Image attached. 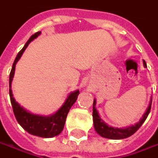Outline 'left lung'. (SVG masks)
Wrapping results in <instances>:
<instances>
[{
    "label": "left lung",
    "instance_id": "obj_1",
    "mask_svg": "<svg viewBox=\"0 0 158 158\" xmlns=\"http://www.w3.org/2000/svg\"><path fill=\"white\" fill-rule=\"evenodd\" d=\"M143 66L147 68L145 61H143ZM151 102H152V99L151 100L150 105L148 107L147 110H146L145 114L143 115V118L141 119L139 123H137L136 124L133 126H130L126 129H118V128H114V127H110L108 126L100 118V116L98 115V112L96 110V100H94L93 102V122H94V127L96 131L102 137L105 138H109V139H123V138H127L129 136H132L134 133H136V131H138V129L140 128L142 124L144 123L146 120L148 115L150 114L151 108Z\"/></svg>",
    "mask_w": 158,
    "mask_h": 158
}]
</instances>
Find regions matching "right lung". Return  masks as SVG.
Segmentation results:
<instances>
[{
  "mask_svg": "<svg viewBox=\"0 0 158 158\" xmlns=\"http://www.w3.org/2000/svg\"><path fill=\"white\" fill-rule=\"evenodd\" d=\"M41 32H36L35 35L28 39L25 46L22 48V49L18 53L17 56L15 58V62L13 63L12 69L9 75V96H10V101L12 104L13 111L16 120L19 123V124L22 126L25 131L31 134L33 136L44 137V138H49L53 137L57 135H59L64 128V124L66 122L67 115L70 110L71 106L76 102L77 99V96L79 95V90L75 92H72L68 96L66 102L62 105L57 112H56L54 115L49 116H42L34 115L27 110H25L22 107H21L15 100L14 99L11 90V82L15 74V64L19 61V59L22 56L24 50L27 48L29 42H31L35 39Z\"/></svg>",
  "mask_w": 158,
  "mask_h": 158,
  "instance_id": "1",
  "label": "right lung"
}]
</instances>
